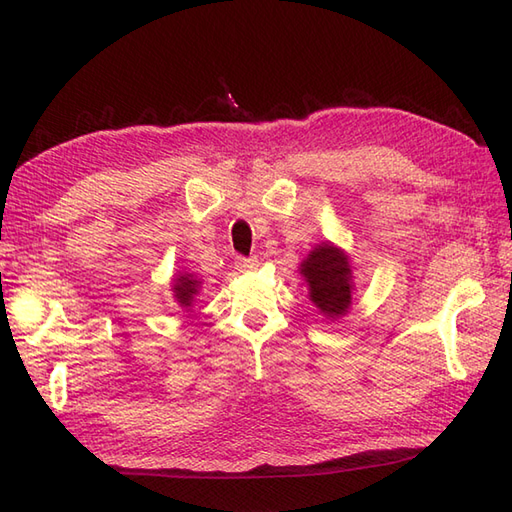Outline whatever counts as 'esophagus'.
Instances as JSON below:
<instances>
[{"label": "esophagus", "mask_w": 512, "mask_h": 512, "mask_svg": "<svg viewBox=\"0 0 512 512\" xmlns=\"http://www.w3.org/2000/svg\"><path fill=\"white\" fill-rule=\"evenodd\" d=\"M235 268L238 270H257L259 268V259L257 257H248V259H244V257H238L235 259Z\"/></svg>", "instance_id": "34e87169"}]
</instances>
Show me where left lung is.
<instances>
[{
    "label": "left lung",
    "mask_w": 512,
    "mask_h": 512,
    "mask_svg": "<svg viewBox=\"0 0 512 512\" xmlns=\"http://www.w3.org/2000/svg\"><path fill=\"white\" fill-rule=\"evenodd\" d=\"M300 277L305 279L309 300L326 320L344 318L355 294V272L344 248L322 242L300 261Z\"/></svg>",
    "instance_id": "8db88e82"
}]
</instances>
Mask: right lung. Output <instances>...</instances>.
<instances>
[{
  "mask_svg": "<svg viewBox=\"0 0 512 512\" xmlns=\"http://www.w3.org/2000/svg\"><path fill=\"white\" fill-rule=\"evenodd\" d=\"M201 279L196 277L194 272H179L173 277V285H170V292H173L175 303L183 309V311H190L196 296H199L201 290Z\"/></svg>",
  "mask_w": 512,
  "mask_h": 512,
  "instance_id": "1",
  "label": "right lung"
}]
</instances>
